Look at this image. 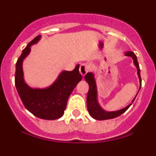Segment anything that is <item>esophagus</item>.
I'll return each mask as SVG.
<instances>
[{
	"label": "esophagus",
	"instance_id": "obj_1",
	"mask_svg": "<svg viewBox=\"0 0 156 156\" xmlns=\"http://www.w3.org/2000/svg\"><path fill=\"white\" fill-rule=\"evenodd\" d=\"M89 70V67L86 64H82L80 66V68H79V71H80V74H82V76H85L87 72Z\"/></svg>",
	"mask_w": 156,
	"mask_h": 156
}]
</instances>
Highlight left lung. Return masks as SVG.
<instances>
[{
    "mask_svg": "<svg viewBox=\"0 0 156 156\" xmlns=\"http://www.w3.org/2000/svg\"><path fill=\"white\" fill-rule=\"evenodd\" d=\"M125 56H129L133 59V63H134L135 66L136 67L137 70V75H138L139 80H140V88H139V91L141 88V78H140V66H139L138 61H137L136 55L133 53V51H127L125 52ZM85 80L89 84V91L88 94H87V99H86V103H87V109L90 113V115L92 116L93 118L96 119L98 120H108V119H112L115 117L120 116V115L124 113L125 111L131 106V105L133 104L135 98L136 97H135L132 101V102L129 105H128L126 107L119 109V110L116 111H106L105 110L104 108L101 107L98 99V88H97V83L96 80H95V77H94V74L92 72H89L85 75ZM137 92V94L139 93Z\"/></svg>",
    "mask_w": 156,
    "mask_h": 156,
    "instance_id": "8db88e82",
    "label": "left lung"
}]
</instances>
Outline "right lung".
<instances>
[{
  "mask_svg": "<svg viewBox=\"0 0 156 156\" xmlns=\"http://www.w3.org/2000/svg\"><path fill=\"white\" fill-rule=\"evenodd\" d=\"M36 36L27 44L16 64L15 85L23 105L34 116L44 120H56L62 116L72 91L82 80L79 64L71 71L62 70L55 81L45 88H32L25 82L23 62L31 52V47L41 39Z\"/></svg>",
  "mask_w": 156,
  "mask_h": 156,
  "instance_id": "obj_1",
  "label": "right lung"
}]
</instances>
